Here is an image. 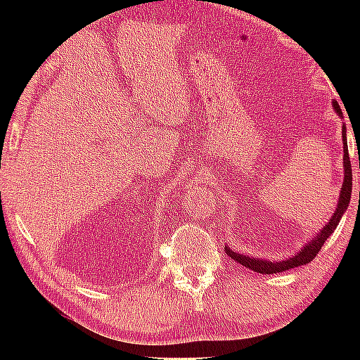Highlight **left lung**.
Returning a JSON list of instances; mask_svg holds the SVG:
<instances>
[{"mask_svg":"<svg viewBox=\"0 0 360 360\" xmlns=\"http://www.w3.org/2000/svg\"><path fill=\"white\" fill-rule=\"evenodd\" d=\"M334 110H336L339 116H342L341 108H339L336 101H334ZM342 142H344V181H342L341 195H339V203H338L336 211H334L333 218L329 219V223L324 226L321 231H319V234L316 236V238L309 240V243L302 249V252L293 255V257H290L287 260H282V262H270V260H264V259H250V257H245V255H243V254L234 252L233 249L226 248L224 249L226 254H228L229 257L234 260V262L244 265V267L254 270V272H257V274L270 275V274L285 272V270L300 267V265H307V264L311 262L314 257H316L318 252L321 250V248L324 245V243H326V239L334 233V229H336V226L339 224V219L342 218L344 211L347 210L349 201H351L352 167H351V159H349L346 127H344V126H342Z\"/></svg>","mask_w":360,"mask_h":360,"instance_id":"obj_1","label":"left lung"}]
</instances>
